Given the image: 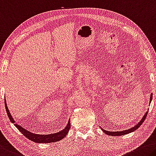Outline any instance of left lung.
I'll list each match as a JSON object with an SVG mask.
<instances>
[{"instance_id":"8db88e82","label":"left lung","mask_w":156,"mask_h":156,"mask_svg":"<svg viewBox=\"0 0 156 156\" xmlns=\"http://www.w3.org/2000/svg\"><path fill=\"white\" fill-rule=\"evenodd\" d=\"M152 97H153V94H151V96H150V101H149V104L151 103V102L152 101ZM147 113L148 112H146L144 114V115L143 116L142 118L141 119V120L139 122H138L137 124H136L135 126H134V127H133L131 128H128V130H123V131H117V132H112V131H108V130H105L104 129H103L102 128H101V130H103V132H104L105 134H107L108 135H111V136H121V135H126V134H128V133H132L133 131H135V130H137L138 128H139L141 125H142V123L144 122V121L146 117H147Z\"/></svg>"}]
</instances>
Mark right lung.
<instances>
[{"label": "right lung", "mask_w": 156, "mask_h": 156, "mask_svg": "<svg viewBox=\"0 0 156 156\" xmlns=\"http://www.w3.org/2000/svg\"><path fill=\"white\" fill-rule=\"evenodd\" d=\"M5 109H6L7 116H8L10 122L12 123H14V126L17 128V129H18L19 131L22 133V134H23L24 136H26V137L30 140L33 141V142H34L36 143H51V142H58V141H60L61 140H62L63 138H65L66 137V135H68L69 130H70L71 123H70V119H69L67 124L66 126V127L64 128L63 130H62L58 133H52V134H49V135H39V134H35V133H33L28 131V130H27L26 129H25L24 128L21 126L20 125L18 124V123H15L16 122L14 120L13 117H12L11 113L9 112L8 108H7L5 98Z\"/></svg>", "instance_id": "right-lung-1"}]
</instances>
